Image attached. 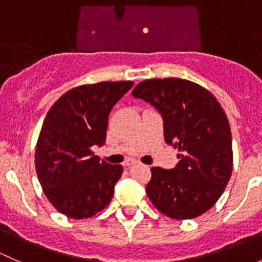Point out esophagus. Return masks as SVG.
I'll list each match as a JSON object with an SVG mask.
<instances>
[{"mask_svg":"<svg viewBox=\"0 0 262 262\" xmlns=\"http://www.w3.org/2000/svg\"><path fill=\"white\" fill-rule=\"evenodd\" d=\"M136 163H137V161L130 160V161H126V162H124V166H125V167H130V166L136 165Z\"/></svg>","mask_w":262,"mask_h":262,"instance_id":"obj_1","label":"esophagus"}]
</instances>
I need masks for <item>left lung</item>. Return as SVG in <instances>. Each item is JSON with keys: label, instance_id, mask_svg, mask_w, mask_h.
<instances>
[{"label": "left lung", "instance_id": "obj_1", "mask_svg": "<svg viewBox=\"0 0 262 262\" xmlns=\"http://www.w3.org/2000/svg\"><path fill=\"white\" fill-rule=\"evenodd\" d=\"M132 95L158 110L166 143L181 152L172 170L150 168L148 198L170 218L202 215L221 198L232 175V136L226 113L207 89L182 78L142 81Z\"/></svg>", "mask_w": 262, "mask_h": 262}]
</instances>
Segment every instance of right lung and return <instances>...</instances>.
I'll return each instance as SVG.
<instances>
[{"label":"right lung","instance_id":"1","mask_svg":"<svg viewBox=\"0 0 262 262\" xmlns=\"http://www.w3.org/2000/svg\"><path fill=\"white\" fill-rule=\"evenodd\" d=\"M133 84H82L50 107L36 143L35 168L47 199L59 213L90 218L112 200L123 167L100 161L91 147L105 143L110 112Z\"/></svg>","mask_w":262,"mask_h":262}]
</instances>
